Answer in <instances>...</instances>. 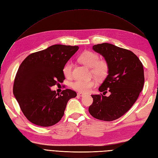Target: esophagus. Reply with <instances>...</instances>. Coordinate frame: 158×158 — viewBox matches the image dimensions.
<instances>
[{
	"instance_id": "esophagus-1",
	"label": "esophagus",
	"mask_w": 158,
	"mask_h": 158,
	"mask_svg": "<svg viewBox=\"0 0 158 158\" xmlns=\"http://www.w3.org/2000/svg\"><path fill=\"white\" fill-rule=\"evenodd\" d=\"M79 97H82V96H84V94H82V93H80V92H79V93H78V94H77Z\"/></svg>"
}]
</instances>
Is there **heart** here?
<instances>
[{
	"mask_svg": "<svg viewBox=\"0 0 158 158\" xmlns=\"http://www.w3.org/2000/svg\"><path fill=\"white\" fill-rule=\"evenodd\" d=\"M78 59L81 63L91 68V72L95 77L103 78L106 76L109 72V63L105 59H99V56L96 52L86 51L81 53ZM73 63L71 61L66 62L63 68V73L66 78L72 76ZM96 81L94 79L76 80L71 83V87L80 92H88L96 85Z\"/></svg>",
	"mask_w": 158,
	"mask_h": 158,
	"instance_id": "heart-1",
	"label": "heart"
}]
</instances>
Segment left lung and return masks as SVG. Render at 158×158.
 <instances>
[{
	"mask_svg": "<svg viewBox=\"0 0 158 158\" xmlns=\"http://www.w3.org/2000/svg\"><path fill=\"white\" fill-rule=\"evenodd\" d=\"M109 63L108 75L99 88L102 94L92 95L93 103L88 111L94 118L112 121L122 117L136 102L144 86L143 65L131 51L103 43L93 46Z\"/></svg>",
	"mask_w": 158,
	"mask_h": 158,
	"instance_id": "8db88e82",
	"label": "left lung"
}]
</instances>
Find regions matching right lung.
Listing matches in <instances>:
<instances>
[{
	"mask_svg": "<svg viewBox=\"0 0 158 158\" xmlns=\"http://www.w3.org/2000/svg\"><path fill=\"white\" fill-rule=\"evenodd\" d=\"M78 49V46L52 45L28 55L19 66L13 94L23 114L34 125H55L63 117L69 100L77 95L70 89L58 94L50 88L63 82V66Z\"/></svg>",
	"mask_w": 158,
	"mask_h": 158,
	"instance_id": "add662e5",
	"label": "right lung"
}]
</instances>
